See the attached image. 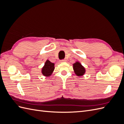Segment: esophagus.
<instances>
[{
	"label": "esophagus",
	"instance_id": "esophagus-1",
	"mask_svg": "<svg viewBox=\"0 0 124 124\" xmlns=\"http://www.w3.org/2000/svg\"><path fill=\"white\" fill-rule=\"evenodd\" d=\"M67 62V60L66 59H63L61 61V62Z\"/></svg>",
	"mask_w": 124,
	"mask_h": 124
}]
</instances>
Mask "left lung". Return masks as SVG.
I'll list each match as a JSON object with an SVG mask.
<instances>
[{
    "mask_svg": "<svg viewBox=\"0 0 124 124\" xmlns=\"http://www.w3.org/2000/svg\"><path fill=\"white\" fill-rule=\"evenodd\" d=\"M73 69L75 74L78 77L83 76L86 71L84 67L81 65L79 62H77L73 63Z\"/></svg>",
    "mask_w": 124,
    "mask_h": 124,
    "instance_id": "8db88e82",
    "label": "left lung"
}]
</instances>
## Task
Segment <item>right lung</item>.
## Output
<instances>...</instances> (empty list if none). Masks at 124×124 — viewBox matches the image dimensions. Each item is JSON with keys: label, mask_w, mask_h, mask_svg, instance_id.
<instances>
[{"label": "right lung", "mask_w": 124, "mask_h": 124, "mask_svg": "<svg viewBox=\"0 0 124 124\" xmlns=\"http://www.w3.org/2000/svg\"><path fill=\"white\" fill-rule=\"evenodd\" d=\"M54 65V63L51 62L48 59L46 60L44 66L42 67V70H41V72L44 76L46 77L51 76L55 69Z\"/></svg>", "instance_id": "obj_1"}]
</instances>
